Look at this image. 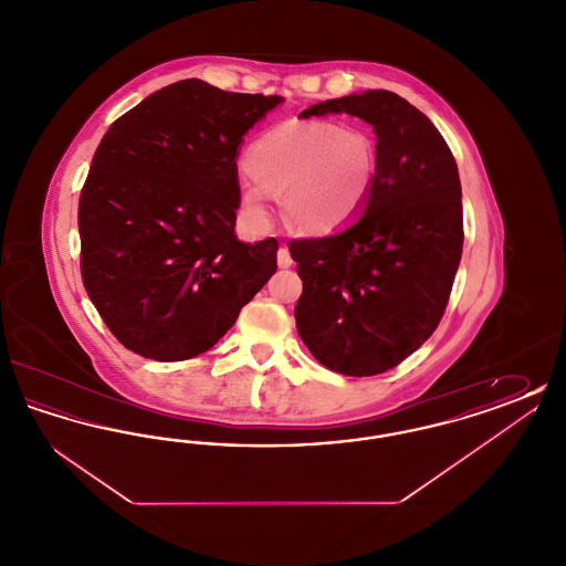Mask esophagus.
Wrapping results in <instances>:
<instances>
[{"instance_id":"34e87169","label":"esophagus","mask_w":566,"mask_h":566,"mask_svg":"<svg viewBox=\"0 0 566 566\" xmlns=\"http://www.w3.org/2000/svg\"><path fill=\"white\" fill-rule=\"evenodd\" d=\"M291 265H293V256H291L289 248H286V245H282V248L277 250V268H282V270H289Z\"/></svg>"}]
</instances>
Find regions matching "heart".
Returning <instances> with one entry per match:
<instances>
[{"label": "heart", "mask_w": 566, "mask_h": 566, "mask_svg": "<svg viewBox=\"0 0 566 566\" xmlns=\"http://www.w3.org/2000/svg\"><path fill=\"white\" fill-rule=\"evenodd\" d=\"M240 185L243 216L265 227L271 195L298 233L326 235L365 210L377 174L376 137L363 127L291 118L261 135L248 150Z\"/></svg>", "instance_id": "b5f03b06"}]
</instances>
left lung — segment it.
<instances>
[{"instance_id":"left-lung-1","label":"left lung","mask_w":566,"mask_h":566,"mask_svg":"<svg viewBox=\"0 0 566 566\" xmlns=\"http://www.w3.org/2000/svg\"><path fill=\"white\" fill-rule=\"evenodd\" d=\"M326 114L374 127L376 182L346 229L289 243L303 280L296 331L326 369L377 376L418 350L446 312L462 254L460 178L437 127L397 93H352L301 118Z\"/></svg>"}]
</instances>
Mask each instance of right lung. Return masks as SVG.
Masks as SVG:
<instances>
[{
	"instance_id": "1",
	"label": "right lung",
	"mask_w": 566,
	"mask_h": 566,
	"mask_svg": "<svg viewBox=\"0 0 566 566\" xmlns=\"http://www.w3.org/2000/svg\"><path fill=\"white\" fill-rule=\"evenodd\" d=\"M282 102L189 78L104 135L78 206L82 282L127 350H210L277 270V242L238 240L235 210L243 135Z\"/></svg>"
}]
</instances>
